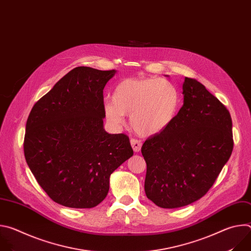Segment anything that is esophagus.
Segmentation results:
<instances>
[{
  "label": "esophagus",
  "instance_id": "1",
  "mask_svg": "<svg viewBox=\"0 0 251 251\" xmlns=\"http://www.w3.org/2000/svg\"><path fill=\"white\" fill-rule=\"evenodd\" d=\"M130 143H131V146L133 148V150L135 152H139L141 150V147H142V142L140 140H137V139H131L130 140Z\"/></svg>",
  "mask_w": 251,
  "mask_h": 251
}]
</instances>
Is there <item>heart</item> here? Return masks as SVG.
Segmentation results:
<instances>
[{
  "label": "heart",
  "instance_id": "obj_1",
  "mask_svg": "<svg viewBox=\"0 0 251 251\" xmlns=\"http://www.w3.org/2000/svg\"><path fill=\"white\" fill-rule=\"evenodd\" d=\"M181 102L177 87L165 78H126L113 89L112 101L104 103L108 122L121 127L125 114L140 135L151 136L166 129L176 117Z\"/></svg>",
  "mask_w": 251,
  "mask_h": 251
}]
</instances>
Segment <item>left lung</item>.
I'll use <instances>...</instances> for the list:
<instances>
[{
    "label": "left lung",
    "mask_w": 251,
    "mask_h": 251,
    "mask_svg": "<svg viewBox=\"0 0 251 251\" xmlns=\"http://www.w3.org/2000/svg\"><path fill=\"white\" fill-rule=\"evenodd\" d=\"M183 95L173 122L141 149L147 164L146 196L163 208L182 207L203 197L233 149L226 106L193 78L185 77Z\"/></svg>",
    "instance_id": "8db88e82"
}]
</instances>
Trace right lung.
Masks as SVG:
<instances>
[{"instance_id":"right-lung-1","label":"right lung","mask_w":251,"mask_h":251,"mask_svg":"<svg viewBox=\"0 0 251 251\" xmlns=\"http://www.w3.org/2000/svg\"><path fill=\"white\" fill-rule=\"evenodd\" d=\"M116 70H70L32 107L24 152L35 180L55 202L90 208L108 194L111 174L133 156L125 134L103 126V89Z\"/></svg>"}]
</instances>
